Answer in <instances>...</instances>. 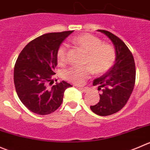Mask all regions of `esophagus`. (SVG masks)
Instances as JSON below:
<instances>
[{"instance_id": "34e87169", "label": "esophagus", "mask_w": 150, "mask_h": 150, "mask_svg": "<svg viewBox=\"0 0 150 150\" xmlns=\"http://www.w3.org/2000/svg\"><path fill=\"white\" fill-rule=\"evenodd\" d=\"M79 89L81 90V91L84 92V93H87V92H88V90H89L88 87H79Z\"/></svg>"}]
</instances>
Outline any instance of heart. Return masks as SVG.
<instances>
[{
    "label": "heart",
    "mask_w": 150,
    "mask_h": 150,
    "mask_svg": "<svg viewBox=\"0 0 150 150\" xmlns=\"http://www.w3.org/2000/svg\"><path fill=\"white\" fill-rule=\"evenodd\" d=\"M76 47L86 52L84 67H72L64 71L65 79L76 84H81L93 73L102 74L112 68L116 60V52L113 46L103 44L98 37L84 33L73 37L70 40ZM68 47L61 44L57 51V60L60 64L67 61Z\"/></svg>",
    "instance_id": "1"
}]
</instances>
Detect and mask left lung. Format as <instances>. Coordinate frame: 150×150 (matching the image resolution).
<instances>
[{
  "label": "left lung",
  "instance_id": "left-lung-1",
  "mask_svg": "<svg viewBox=\"0 0 150 150\" xmlns=\"http://www.w3.org/2000/svg\"><path fill=\"white\" fill-rule=\"evenodd\" d=\"M112 41L115 47L116 60L114 66L105 74L93 80V85L101 90L97 104L90 106L95 114L108 116L119 112L130 97L136 81L134 58L125 43L109 31L98 30Z\"/></svg>",
  "mask_w": 150,
  "mask_h": 150
}]
</instances>
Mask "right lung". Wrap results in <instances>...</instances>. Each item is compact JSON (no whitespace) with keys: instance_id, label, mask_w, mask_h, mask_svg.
<instances>
[{"instance_id":"1","label":"right lung","mask_w":150,"mask_h":150,"mask_svg":"<svg viewBox=\"0 0 150 150\" xmlns=\"http://www.w3.org/2000/svg\"><path fill=\"white\" fill-rule=\"evenodd\" d=\"M73 32L38 36L28 43L17 57L14 69L16 92L22 103L33 113L46 115L54 112L63 102L65 90L71 87L65 81L51 87L47 84L55 74L57 49Z\"/></svg>"}]
</instances>
